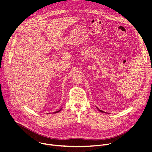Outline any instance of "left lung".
Returning a JSON list of instances; mask_svg holds the SVG:
<instances>
[{
	"label": "left lung",
	"instance_id": "obj_1",
	"mask_svg": "<svg viewBox=\"0 0 152 152\" xmlns=\"http://www.w3.org/2000/svg\"><path fill=\"white\" fill-rule=\"evenodd\" d=\"M96 107H97V110H98V111H100V113H105V112H103V111H102V110H99V108H98V107H97V106H96Z\"/></svg>",
	"mask_w": 152,
	"mask_h": 152
}]
</instances>
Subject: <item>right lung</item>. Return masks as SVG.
<instances>
[{
    "mask_svg": "<svg viewBox=\"0 0 152 152\" xmlns=\"http://www.w3.org/2000/svg\"><path fill=\"white\" fill-rule=\"evenodd\" d=\"M61 110H62V108H61V109H60V110H58V111H56V112H55V113H54V114H55V113H59V112H60V111H61Z\"/></svg>",
    "mask_w": 152,
    "mask_h": 152,
    "instance_id": "add662e5",
    "label": "right lung"
}]
</instances>
